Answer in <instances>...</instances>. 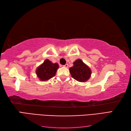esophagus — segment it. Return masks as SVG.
<instances>
[{
  "mask_svg": "<svg viewBox=\"0 0 131 131\" xmlns=\"http://www.w3.org/2000/svg\"><path fill=\"white\" fill-rule=\"evenodd\" d=\"M64 68H68V66H69V65H68V64H65V65H63V66Z\"/></svg>",
  "mask_w": 131,
  "mask_h": 131,
  "instance_id": "esophagus-1",
  "label": "esophagus"
}]
</instances>
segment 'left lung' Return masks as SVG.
Returning a JSON list of instances; mask_svg holds the SVG:
<instances>
[{
	"instance_id": "1",
	"label": "left lung",
	"mask_w": 131,
	"mask_h": 131,
	"mask_svg": "<svg viewBox=\"0 0 131 131\" xmlns=\"http://www.w3.org/2000/svg\"><path fill=\"white\" fill-rule=\"evenodd\" d=\"M71 77L79 82H85L90 79L92 70L81 59L76 60L73 62V66L69 69Z\"/></svg>"
}]
</instances>
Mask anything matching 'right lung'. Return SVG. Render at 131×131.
<instances>
[{
    "label": "right lung",
    "instance_id": "right-lung-1",
    "mask_svg": "<svg viewBox=\"0 0 131 131\" xmlns=\"http://www.w3.org/2000/svg\"><path fill=\"white\" fill-rule=\"evenodd\" d=\"M58 68L59 65L57 63H53L48 59H46L36 69L35 73L39 80L46 82L55 76Z\"/></svg>",
    "mask_w": 131,
    "mask_h": 131
}]
</instances>
